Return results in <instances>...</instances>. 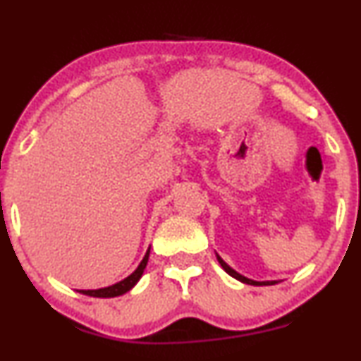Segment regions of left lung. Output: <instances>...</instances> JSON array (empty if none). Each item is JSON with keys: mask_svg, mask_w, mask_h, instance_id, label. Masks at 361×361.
Listing matches in <instances>:
<instances>
[{"mask_svg": "<svg viewBox=\"0 0 361 361\" xmlns=\"http://www.w3.org/2000/svg\"><path fill=\"white\" fill-rule=\"evenodd\" d=\"M216 260H219V262H220V266H222V267H224V271H225V272H227V274H228V276L235 277V279H237V281L244 282V284H250V286H272V284H277V282H279V281H262V282H260V281H254V279H249V277H245V276L238 274V272H237V271H233V269H232V267H230V266H228V264H227V262H225V260H224L222 257H220V255H219V254H216Z\"/></svg>", "mask_w": 361, "mask_h": 361, "instance_id": "obj_1", "label": "left lung"}]
</instances>
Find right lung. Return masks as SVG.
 <instances>
[{
  "instance_id": "right-lung-1",
  "label": "right lung",
  "mask_w": 361,
  "mask_h": 361,
  "mask_svg": "<svg viewBox=\"0 0 361 361\" xmlns=\"http://www.w3.org/2000/svg\"><path fill=\"white\" fill-rule=\"evenodd\" d=\"M151 249V247H149ZM149 249L146 250L145 257H142L141 264H139L136 271L133 272L131 276H128L126 279L116 282V284L109 286V288H102V289H80L79 293L85 294V296H92V298H116V296H123V294L128 293V290H131L134 286L137 284V281L141 279L142 272H145L146 269V264H147V259H149Z\"/></svg>"
}]
</instances>
